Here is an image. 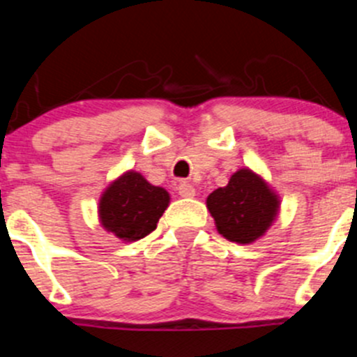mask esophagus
<instances>
[{"label": "esophagus", "instance_id": "esophagus-1", "mask_svg": "<svg viewBox=\"0 0 357 357\" xmlns=\"http://www.w3.org/2000/svg\"><path fill=\"white\" fill-rule=\"evenodd\" d=\"M178 192L179 195L185 197V199H192V197H195V188H193L192 183H181V185L178 186Z\"/></svg>", "mask_w": 357, "mask_h": 357}]
</instances>
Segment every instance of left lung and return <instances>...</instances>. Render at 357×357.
Returning <instances> with one entry per match:
<instances>
[{"mask_svg": "<svg viewBox=\"0 0 357 357\" xmlns=\"http://www.w3.org/2000/svg\"><path fill=\"white\" fill-rule=\"evenodd\" d=\"M207 207L225 238L250 243L271 226L278 212V199L257 174L240 169L228 186L208 195Z\"/></svg>", "mask_w": 357, "mask_h": 357, "instance_id": "1", "label": "left lung"}]
</instances>
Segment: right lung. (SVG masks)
I'll return each instance as SVG.
<instances>
[{"mask_svg": "<svg viewBox=\"0 0 357 357\" xmlns=\"http://www.w3.org/2000/svg\"><path fill=\"white\" fill-rule=\"evenodd\" d=\"M169 205V193L138 172H126L100 200V219L117 238L135 242L150 235Z\"/></svg>", "mask_w": 357, "mask_h": 357, "instance_id": "right-lung-1", "label": "right lung"}]
</instances>
